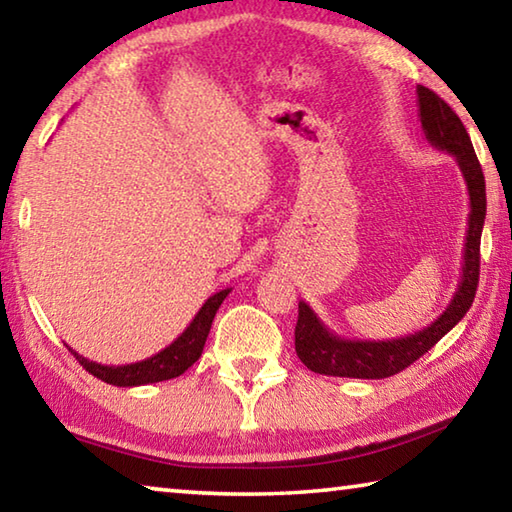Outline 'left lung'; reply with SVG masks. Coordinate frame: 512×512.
Masks as SVG:
<instances>
[{
	"instance_id": "8db88e82",
	"label": "left lung",
	"mask_w": 512,
	"mask_h": 512,
	"mask_svg": "<svg viewBox=\"0 0 512 512\" xmlns=\"http://www.w3.org/2000/svg\"><path fill=\"white\" fill-rule=\"evenodd\" d=\"M415 92H418V115L424 137L433 149L454 155L458 169L463 173L467 196H470L461 282H458L452 302L431 325L391 341L343 339L318 318L305 300H300L296 352L300 361L318 375L352 379H384L397 375L400 370L409 368L413 361H418L424 352H429L449 329L456 327L474 302L476 284H479V246L485 221V178L481 164L476 160L470 135H467L456 112L424 85H418Z\"/></svg>"
}]
</instances>
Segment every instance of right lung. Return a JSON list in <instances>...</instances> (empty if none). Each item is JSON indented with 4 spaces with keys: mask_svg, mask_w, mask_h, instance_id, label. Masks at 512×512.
Wrapping results in <instances>:
<instances>
[{
    "mask_svg": "<svg viewBox=\"0 0 512 512\" xmlns=\"http://www.w3.org/2000/svg\"><path fill=\"white\" fill-rule=\"evenodd\" d=\"M230 291L232 289L216 291L214 296L207 298L205 305L198 309V314L194 316L192 323L187 325L185 332L180 334L171 345H167V348L144 361L126 363V366H103V363L85 359L83 354L74 352L69 345L67 348L76 359H79V363L85 370L92 372L94 377L106 381V384H112V386L133 388V386L158 384V381L180 377L187 368H192L198 361V357L203 354V345L207 341V334H210L212 320L216 316V311H219L221 302L228 298Z\"/></svg>",
    "mask_w": 512,
    "mask_h": 512,
    "instance_id": "1",
    "label": "right lung"
}]
</instances>
